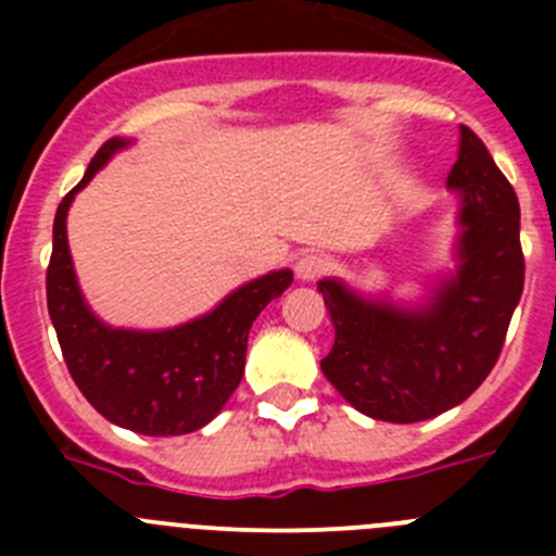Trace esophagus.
<instances>
[{
	"label": "esophagus",
	"instance_id": "34e87169",
	"mask_svg": "<svg viewBox=\"0 0 556 556\" xmlns=\"http://www.w3.org/2000/svg\"><path fill=\"white\" fill-rule=\"evenodd\" d=\"M323 273H326V258L317 253L301 255L298 264H294V275H298L301 281H317Z\"/></svg>",
	"mask_w": 556,
	"mask_h": 556
}]
</instances>
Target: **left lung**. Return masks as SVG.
<instances>
[{
	"label": "left lung",
	"mask_w": 556,
	"mask_h": 556,
	"mask_svg": "<svg viewBox=\"0 0 556 556\" xmlns=\"http://www.w3.org/2000/svg\"><path fill=\"white\" fill-rule=\"evenodd\" d=\"M448 189L462 194L459 269L420 308L365 301L345 283H317L333 323L320 362L353 409L387 424H417L473 395L504 348L523 292L520 205L484 141L459 127Z\"/></svg>",
	"instance_id": "left-lung-1"
}]
</instances>
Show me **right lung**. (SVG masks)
Segmentation results:
<instances>
[{
	"label": "right lung",
	"instance_id": "1",
	"mask_svg": "<svg viewBox=\"0 0 556 556\" xmlns=\"http://www.w3.org/2000/svg\"><path fill=\"white\" fill-rule=\"evenodd\" d=\"M125 139H108L80 184L61 200L52 225L47 306L66 367L86 401L122 429L175 437L203 429L242 381L248 333L269 301L292 283L289 269L262 275L230 292L214 312L166 331H127L97 320L77 287L66 242V214L77 191Z\"/></svg>",
	"mask_w": 556,
	"mask_h": 556
}]
</instances>
